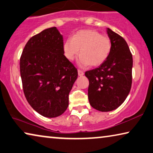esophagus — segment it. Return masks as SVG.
I'll list each match as a JSON object with an SVG mask.
<instances>
[{"label": "esophagus", "mask_w": 153, "mask_h": 153, "mask_svg": "<svg viewBox=\"0 0 153 153\" xmlns=\"http://www.w3.org/2000/svg\"><path fill=\"white\" fill-rule=\"evenodd\" d=\"M77 72H78V76H83V75L84 74V71H82V70L78 69V70H77Z\"/></svg>", "instance_id": "esophagus-1"}]
</instances>
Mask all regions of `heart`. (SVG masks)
<instances>
[{"mask_svg":"<svg viewBox=\"0 0 153 153\" xmlns=\"http://www.w3.org/2000/svg\"><path fill=\"white\" fill-rule=\"evenodd\" d=\"M79 54L78 64L81 67H98L108 59L111 50V42L108 36L95 30L84 29L77 31L62 44L65 59L74 60Z\"/></svg>","mask_w":153,"mask_h":153,"instance_id":"b5f03b06","label":"heart"}]
</instances>
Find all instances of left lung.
<instances>
[{"label": "left lung", "instance_id": "obj_1", "mask_svg": "<svg viewBox=\"0 0 153 153\" xmlns=\"http://www.w3.org/2000/svg\"><path fill=\"white\" fill-rule=\"evenodd\" d=\"M111 42L108 59L98 68L85 73L89 80L90 104L101 111L115 110L124 102L132 84L133 58L126 41L107 28Z\"/></svg>", "mask_w": 153, "mask_h": 153}]
</instances>
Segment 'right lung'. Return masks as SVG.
<instances>
[{
	"label": "right lung",
	"instance_id": "right-lung-1",
	"mask_svg": "<svg viewBox=\"0 0 153 153\" xmlns=\"http://www.w3.org/2000/svg\"><path fill=\"white\" fill-rule=\"evenodd\" d=\"M63 37L56 27L45 29L31 37L20 61L24 95L39 114L55 118L69 105V94L77 71L62 52Z\"/></svg>",
	"mask_w": 153,
	"mask_h": 153
}]
</instances>
